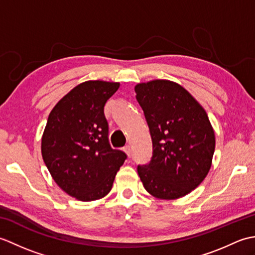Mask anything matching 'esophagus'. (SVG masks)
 Instances as JSON below:
<instances>
[{"mask_svg": "<svg viewBox=\"0 0 255 255\" xmlns=\"http://www.w3.org/2000/svg\"><path fill=\"white\" fill-rule=\"evenodd\" d=\"M124 150H125V152H126V153L128 154V156H130V155H131V148H130V145L127 144L126 147L124 148Z\"/></svg>", "mask_w": 255, "mask_h": 255, "instance_id": "1", "label": "esophagus"}]
</instances>
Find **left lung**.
I'll return each instance as SVG.
<instances>
[{
    "mask_svg": "<svg viewBox=\"0 0 255 255\" xmlns=\"http://www.w3.org/2000/svg\"><path fill=\"white\" fill-rule=\"evenodd\" d=\"M152 140V156L137 171L154 197L176 199L208 174L215 132L204 108L177 83L154 80L134 86Z\"/></svg>",
    "mask_w": 255,
    "mask_h": 255,
    "instance_id": "obj_1",
    "label": "left lung"
}]
</instances>
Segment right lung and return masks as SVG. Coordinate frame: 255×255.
<instances>
[{"label":"right lung","instance_id":"1","mask_svg":"<svg viewBox=\"0 0 255 255\" xmlns=\"http://www.w3.org/2000/svg\"><path fill=\"white\" fill-rule=\"evenodd\" d=\"M119 83L86 81L63 96L49 114L41 153L53 180L82 202L110 193L127 154L108 140L104 106Z\"/></svg>","mask_w":255,"mask_h":255}]
</instances>
